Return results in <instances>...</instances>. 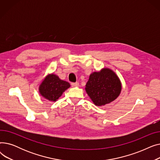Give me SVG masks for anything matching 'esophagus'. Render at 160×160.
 I'll return each instance as SVG.
<instances>
[{
  "mask_svg": "<svg viewBox=\"0 0 160 160\" xmlns=\"http://www.w3.org/2000/svg\"><path fill=\"white\" fill-rule=\"evenodd\" d=\"M71 86L72 87H78V86H79V83L78 82H75V83H72Z\"/></svg>",
  "mask_w": 160,
  "mask_h": 160,
  "instance_id": "1",
  "label": "esophagus"
}]
</instances>
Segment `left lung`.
<instances>
[{
    "instance_id": "left-lung-1",
    "label": "left lung",
    "mask_w": 160,
    "mask_h": 160,
    "mask_svg": "<svg viewBox=\"0 0 160 160\" xmlns=\"http://www.w3.org/2000/svg\"><path fill=\"white\" fill-rule=\"evenodd\" d=\"M85 89L95 105L102 106L113 102L119 96L122 84L114 71L103 68L90 74Z\"/></svg>"
}]
</instances>
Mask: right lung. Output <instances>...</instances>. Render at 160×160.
<instances>
[{"instance_id": "add662e5", "label": "right lung", "mask_w": 160, "mask_h": 160, "mask_svg": "<svg viewBox=\"0 0 160 160\" xmlns=\"http://www.w3.org/2000/svg\"><path fill=\"white\" fill-rule=\"evenodd\" d=\"M70 83L61 80L53 73L47 75L39 86L40 95L51 102H56L63 92L70 88Z\"/></svg>"}]
</instances>
